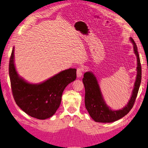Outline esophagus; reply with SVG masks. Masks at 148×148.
Listing matches in <instances>:
<instances>
[{
    "label": "esophagus",
    "mask_w": 148,
    "mask_h": 148,
    "mask_svg": "<svg viewBox=\"0 0 148 148\" xmlns=\"http://www.w3.org/2000/svg\"><path fill=\"white\" fill-rule=\"evenodd\" d=\"M83 73V69L81 68V67L77 69L76 74H77V77H80L81 76H82Z\"/></svg>",
    "instance_id": "34e87169"
}]
</instances>
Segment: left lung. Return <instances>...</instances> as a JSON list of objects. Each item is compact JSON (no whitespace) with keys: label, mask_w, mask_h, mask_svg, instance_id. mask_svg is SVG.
I'll return each instance as SVG.
<instances>
[{"label":"left lung","mask_w":148,"mask_h":148,"mask_svg":"<svg viewBox=\"0 0 148 148\" xmlns=\"http://www.w3.org/2000/svg\"><path fill=\"white\" fill-rule=\"evenodd\" d=\"M130 40L134 44V52L137 58V74L131 99L128 105L122 110L115 111L109 108L103 99L96 77L90 72H86L84 74L83 83L85 89V107L90 117L95 122L112 123L116 121L128 114L134 105L141 82L142 70L137 45L132 38Z\"/></svg>","instance_id":"1"}]
</instances>
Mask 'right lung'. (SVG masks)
Masks as SVG:
<instances>
[{"instance_id": "add662e5", "label": "right lung", "mask_w": 148, "mask_h": 148, "mask_svg": "<svg viewBox=\"0 0 148 148\" xmlns=\"http://www.w3.org/2000/svg\"><path fill=\"white\" fill-rule=\"evenodd\" d=\"M11 91L16 105L32 117L45 119L53 116L60 105L63 92L76 79V69L60 72L38 85L30 84L20 78L14 64V47L9 64Z\"/></svg>"}]
</instances>
